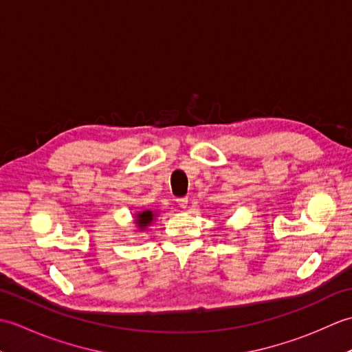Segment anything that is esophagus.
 Here are the masks:
<instances>
[{"mask_svg": "<svg viewBox=\"0 0 352 352\" xmlns=\"http://www.w3.org/2000/svg\"><path fill=\"white\" fill-rule=\"evenodd\" d=\"M188 201H189L188 197H183V198H178L177 203H178V206H180L182 208H184L186 206H188Z\"/></svg>", "mask_w": 352, "mask_h": 352, "instance_id": "obj_1", "label": "esophagus"}]
</instances>
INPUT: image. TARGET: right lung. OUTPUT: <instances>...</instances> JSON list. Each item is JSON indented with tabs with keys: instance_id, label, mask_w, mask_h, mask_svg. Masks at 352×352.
<instances>
[{
	"instance_id": "obj_1",
	"label": "right lung",
	"mask_w": 352,
	"mask_h": 352,
	"mask_svg": "<svg viewBox=\"0 0 352 352\" xmlns=\"http://www.w3.org/2000/svg\"><path fill=\"white\" fill-rule=\"evenodd\" d=\"M134 223H136L138 228L142 231L145 230L149 223H153L154 218H155V212L153 210H142V212H138L136 216H134Z\"/></svg>"
}]
</instances>
